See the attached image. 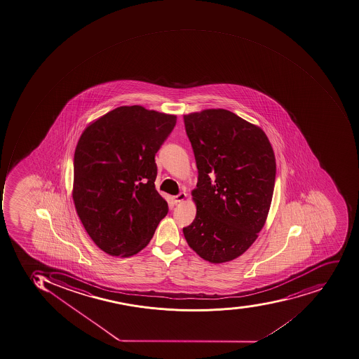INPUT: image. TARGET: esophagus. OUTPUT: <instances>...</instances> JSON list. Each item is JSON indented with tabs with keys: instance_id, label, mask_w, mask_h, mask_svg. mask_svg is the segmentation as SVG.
<instances>
[{
	"instance_id": "34e87169",
	"label": "esophagus",
	"mask_w": 359,
	"mask_h": 359,
	"mask_svg": "<svg viewBox=\"0 0 359 359\" xmlns=\"http://www.w3.org/2000/svg\"><path fill=\"white\" fill-rule=\"evenodd\" d=\"M186 198V192H180L179 195L175 196V197H173V201H175V203H181V201H184Z\"/></svg>"
}]
</instances>
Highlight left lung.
Here are the masks:
<instances>
[{
  "label": "left lung",
  "mask_w": 359,
  "mask_h": 359,
  "mask_svg": "<svg viewBox=\"0 0 359 359\" xmlns=\"http://www.w3.org/2000/svg\"><path fill=\"white\" fill-rule=\"evenodd\" d=\"M195 153L197 214L184 238L205 261L225 263L255 242L276 184V156L266 134L227 109L184 115Z\"/></svg>",
  "instance_id": "left-lung-1"
}]
</instances>
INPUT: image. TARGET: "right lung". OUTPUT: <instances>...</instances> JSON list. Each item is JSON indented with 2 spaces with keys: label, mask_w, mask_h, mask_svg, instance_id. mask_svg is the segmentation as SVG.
Returning a JSON list of instances; mask_svg holds the SVG:
<instances>
[{
  "label": "right lung",
  "mask_w": 359,
  "mask_h": 359,
  "mask_svg": "<svg viewBox=\"0 0 359 359\" xmlns=\"http://www.w3.org/2000/svg\"><path fill=\"white\" fill-rule=\"evenodd\" d=\"M175 123V115L121 106L90 123L79 137L72 199L89 237L109 255L139 253L168 214L154 186V156Z\"/></svg>",
  "instance_id": "1"
}]
</instances>
